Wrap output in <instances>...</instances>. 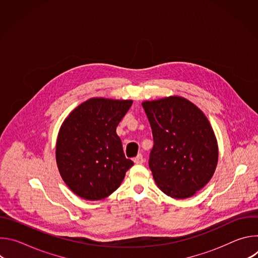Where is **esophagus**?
I'll return each instance as SVG.
<instances>
[{
    "label": "esophagus",
    "instance_id": "34e87169",
    "mask_svg": "<svg viewBox=\"0 0 258 258\" xmlns=\"http://www.w3.org/2000/svg\"><path fill=\"white\" fill-rule=\"evenodd\" d=\"M134 162L137 163V164H141L144 162V158H143V155L142 154H138L135 158H134Z\"/></svg>",
    "mask_w": 258,
    "mask_h": 258
}]
</instances>
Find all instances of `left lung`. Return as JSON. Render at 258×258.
<instances>
[{
    "label": "left lung",
    "instance_id": "1",
    "mask_svg": "<svg viewBox=\"0 0 258 258\" xmlns=\"http://www.w3.org/2000/svg\"><path fill=\"white\" fill-rule=\"evenodd\" d=\"M142 105L152 128L149 167L157 187L171 198L192 197L210 180L218 160L208 119L196 105L178 96Z\"/></svg>",
    "mask_w": 258,
    "mask_h": 258
}]
</instances>
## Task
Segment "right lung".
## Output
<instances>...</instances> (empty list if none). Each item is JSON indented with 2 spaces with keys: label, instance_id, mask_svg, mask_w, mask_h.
<instances>
[{
  "label": "right lung",
  "instance_id": "right-lung-1",
  "mask_svg": "<svg viewBox=\"0 0 258 258\" xmlns=\"http://www.w3.org/2000/svg\"><path fill=\"white\" fill-rule=\"evenodd\" d=\"M132 104V100L92 98L62 123L56 143L57 166L67 187L81 198L108 197L134 165L116 134Z\"/></svg>",
  "mask_w": 258,
  "mask_h": 258
}]
</instances>
